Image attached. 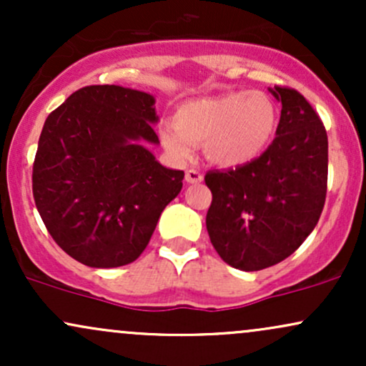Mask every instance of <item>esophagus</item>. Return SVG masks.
<instances>
[{"label":"esophagus","instance_id":"obj_1","mask_svg":"<svg viewBox=\"0 0 366 366\" xmlns=\"http://www.w3.org/2000/svg\"><path fill=\"white\" fill-rule=\"evenodd\" d=\"M186 180L189 184H199L203 180V174L197 169H189L186 170Z\"/></svg>","mask_w":366,"mask_h":366}]
</instances>
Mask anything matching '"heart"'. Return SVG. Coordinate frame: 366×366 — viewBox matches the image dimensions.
Returning a JSON list of instances; mask_svg holds the SVG:
<instances>
[{
    "label": "heart",
    "instance_id": "b5f03b06",
    "mask_svg": "<svg viewBox=\"0 0 366 366\" xmlns=\"http://www.w3.org/2000/svg\"><path fill=\"white\" fill-rule=\"evenodd\" d=\"M175 125L159 130L163 144L175 158L191 157L192 144L204 142L213 163L236 167L251 162L274 136L277 112L259 91H232L184 103L175 112Z\"/></svg>",
    "mask_w": 366,
    "mask_h": 366
}]
</instances>
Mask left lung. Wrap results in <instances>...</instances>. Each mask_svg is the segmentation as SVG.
I'll return each mask as SVG.
<instances>
[{"label": "left lung", "mask_w": 366, "mask_h": 366, "mask_svg": "<svg viewBox=\"0 0 366 366\" xmlns=\"http://www.w3.org/2000/svg\"><path fill=\"white\" fill-rule=\"evenodd\" d=\"M282 103L264 153L229 170H209V241L230 267L256 272L280 263L312 234L327 196V130L301 92L275 86Z\"/></svg>", "instance_id": "obj_1"}]
</instances>
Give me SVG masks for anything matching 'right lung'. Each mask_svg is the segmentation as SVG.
I'll return each instance as SVG.
<instances>
[{
    "mask_svg": "<svg viewBox=\"0 0 366 366\" xmlns=\"http://www.w3.org/2000/svg\"><path fill=\"white\" fill-rule=\"evenodd\" d=\"M148 92L87 86L48 115L32 167V194L66 254L94 268L132 263L182 189L141 142L158 144Z\"/></svg>",
    "mask_w": 366,
    "mask_h": 366,
    "instance_id": "right-lung-1",
    "label": "right lung"
}]
</instances>
